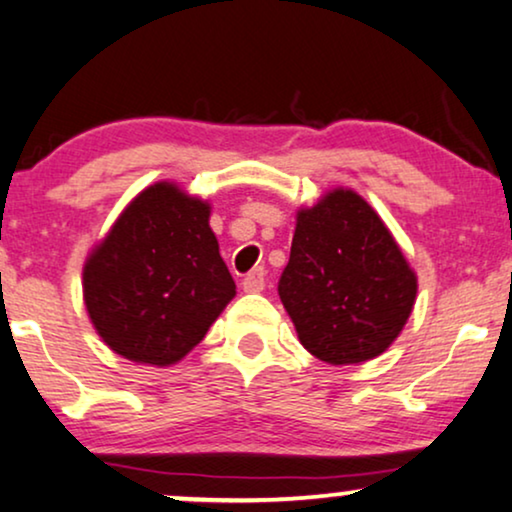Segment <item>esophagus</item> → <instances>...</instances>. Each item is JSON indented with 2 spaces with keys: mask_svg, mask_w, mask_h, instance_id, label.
<instances>
[{
  "mask_svg": "<svg viewBox=\"0 0 512 512\" xmlns=\"http://www.w3.org/2000/svg\"><path fill=\"white\" fill-rule=\"evenodd\" d=\"M242 287H244V292H249V294L263 292V287H266V270L254 268L251 273H246V277L242 280Z\"/></svg>",
  "mask_w": 512,
  "mask_h": 512,
  "instance_id": "34e87169",
  "label": "esophagus"
}]
</instances>
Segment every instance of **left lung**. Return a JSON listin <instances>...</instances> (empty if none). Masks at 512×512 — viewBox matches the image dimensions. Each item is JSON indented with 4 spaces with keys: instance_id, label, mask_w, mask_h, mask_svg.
Segmentation results:
<instances>
[{
    "instance_id": "8db88e82",
    "label": "left lung",
    "mask_w": 512,
    "mask_h": 512,
    "mask_svg": "<svg viewBox=\"0 0 512 512\" xmlns=\"http://www.w3.org/2000/svg\"><path fill=\"white\" fill-rule=\"evenodd\" d=\"M277 292L306 351L351 365L380 356L399 337L418 277L368 201L332 189L296 213Z\"/></svg>"
}]
</instances>
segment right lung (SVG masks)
Here are the masks:
<instances>
[{
	"instance_id": "add662e5",
	"label": "right lung",
	"mask_w": 512,
	"mask_h": 512,
	"mask_svg": "<svg viewBox=\"0 0 512 512\" xmlns=\"http://www.w3.org/2000/svg\"><path fill=\"white\" fill-rule=\"evenodd\" d=\"M211 206L173 182L137 194L82 270L94 330L128 361L178 363L235 296Z\"/></svg>"
}]
</instances>
